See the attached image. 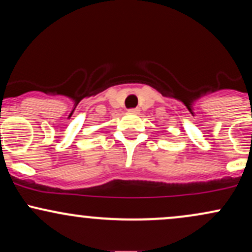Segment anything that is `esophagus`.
<instances>
[{
    "instance_id": "34e87169",
    "label": "esophagus",
    "mask_w": 252,
    "mask_h": 252,
    "mask_svg": "<svg viewBox=\"0 0 252 252\" xmlns=\"http://www.w3.org/2000/svg\"><path fill=\"white\" fill-rule=\"evenodd\" d=\"M138 111H140V110H138V109H130V110H129L130 114H134V115L138 114Z\"/></svg>"
}]
</instances>
